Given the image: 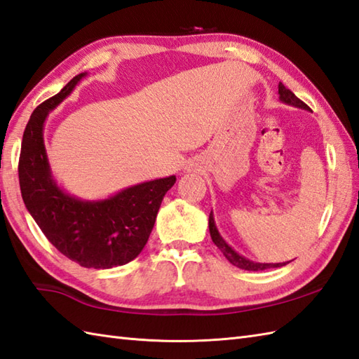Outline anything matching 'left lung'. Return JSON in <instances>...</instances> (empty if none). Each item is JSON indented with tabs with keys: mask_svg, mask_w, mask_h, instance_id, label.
I'll return each mask as SVG.
<instances>
[{
	"mask_svg": "<svg viewBox=\"0 0 359 359\" xmlns=\"http://www.w3.org/2000/svg\"><path fill=\"white\" fill-rule=\"evenodd\" d=\"M278 93H280V100L283 102H285V104H290V106H294V107L310 110V107L306 104V102H302L297 97V95H294L292 90H289L287 87H285L283 83H280V86H278ZM209 230H210L212 241L222 252V255H224V257L229 259L230 264H233V266L240 267L243 270H252V272H258V270L283 267V266L289 264V262H290V261H287V262H276V264H262V262H253L250 259L241 257L240 253H236L232 249V247H230L224 240H222V236L219 235L217 226H215V219H213V213L212 212H210V217H209Z\"/></svg>",
	"mask_w": 359,
	"mask_h": 359,
	"instance_id": "left-lung-1",
	"label": "left lung"
}]
</instances>
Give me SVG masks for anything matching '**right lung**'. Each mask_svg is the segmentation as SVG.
<instances>
[{"label": "right lung", "mask_w": 359, "mask_h": 359, "mask_svg": "<svg viewBox=\"0 0 359 359\" xmlns=\"http://www.w3.org/2000/svg\"><path fill=\"white\" fill-rule=\"evenodd\" d=\"M79 74L60 93L39 104L22 135L18 177L22 201L57 249L87 269H112L135 259L152 232L164 195L177 178L141 182L101 201H83L55 182L47 161L43 127L50 110L74 90Z\"/></svg>", "instance_id": "add662e5"}]
</instances>
